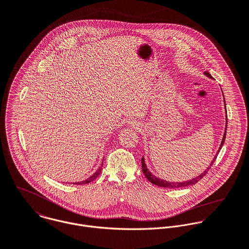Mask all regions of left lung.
I'll list each match as a JSON object with an SVG mask.
<instances>
[{"label":"left lung","mask_w":249,"mask_h":249,"mask_svg":"<svg viewBox=\"0 0 249 249\" xmlns=\"http://www.w3.org/2000/svg\"><path fill=\"white\" fill-rule=\"evenodd\" d=\"M205 74H206L207 76H209V77H212V75H211L208 71H206ZM224 102H225V100H224ZM226 124H227V122H226ZM226 130H227V125H226L225 133H224V136H223L221 145H220V147H219V150L222 148V146H223V144H224L225 137H226ZM219 150H218V153H219ZM217 155H218V154H217ZM217 155L214 157V159H213V160L212 161L210 167H208V169H207L206 171H204V173H202L200 176H198V177H196V178H192V179H190V180H186V181H183V182H169V181H167V180L160 179V178H157L156 176L152 175V173L147 169V166L145 164L144 158H142V160H141V162H142V171H143V174L146 176V178H147L152 183H154V184H156V185H158V186H160V187H168V188H179V187H184V186L192 185V184H195L196 182H198V181L208 173V171L210 170V168L213 166L214 160H215L216 158H217Z\"/></svg>","instance_id":"obj_1"}]
</instances>
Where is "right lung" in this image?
<instances>
[{"label":"right lung","mask_w":249,"mask_h":249,"mask_svg":"<svg viewBox=\"0 0 249 249\" xmlns=\"http://www.w3.org/2000/svg\"><path fill=\"white\" fill-rule=\"evenodd\" d=\"M102 165H103V163L101 164V166L97 169V171L92 175V176H90L89 178H88L87 179H85L83 181H78V182H74L73 184H86V183H89V182H90V181H92V180H94L98 176H99V174L101 173V170H102Z\"/></svg>","instance_id":"add662e5"}]
</instances>
